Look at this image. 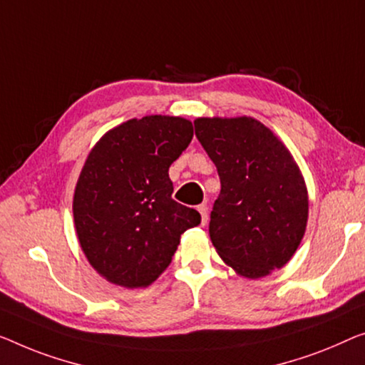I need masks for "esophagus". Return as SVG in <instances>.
<instances>
[{
  "mask_svg": "<svg viewBox=\"0 0 365 365\" xmlns=\"http://www.w3.org/2000/svg\"><path fill=\"white\" fill-rule=\"evenodd\" d=\"M198 211H200V215H201V225H206V222H208V206H206V203H201L200 206H198Z\"/></svg>",
  "mask_w": 365,
  "mask_h": 365,
  "instance_id": "34e87169",
  "label": "esophagus"
}]
</instances>
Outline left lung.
<instances>
[{"instance_id":"1","label":"left lung","mask_w":365,"mask_h":365,"mask_svg":"<svg viewBox=\"0 0 365 365\" xmlns=\"http://www.w3.org/2000/svg\"><path fill=\"white\" fill-rule=\"evenodd\" d=\"M195 134L217 168L221 192L210 215L217 254L239 275L260 279L300 246L308 193L290 152L252 118H200Z\"/></svg>"}]
</instances>
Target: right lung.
Here are the masks:
<instances>
[{"label":"right lung","mask_w":365,"mask_h":365,"mask_svg":"<svg viewBox=\"0 0 365 365\" xmlns=\"http://www.w3.org/2000/svg\"><path fill=\"white\" fill-rule=\"evenodd\" d=\"M193 139L183 118L145 116L111 129L90 152L73 197L80 246L113 284H152L172 262L197 210L172 198L168 167Z\"/></svg>","instance_id":"1"}]
</instances>
